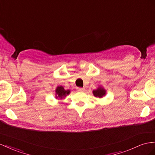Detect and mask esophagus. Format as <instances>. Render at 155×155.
Wrapping results in <instances>:
<instances>
[{"mask_svg": "<svg viewBox=\"0 0 155 155\" xmlns=\"http://www.w3.org/2000/svg\"><path fill=\"white\" fill-rule=\"evenodd\" d=\"M77 91L79 92H83L85 91V88L84 87H77Z\"/></svg>", "mask_w": 155, "mask_h": 155, "instance_id": "obj_1", "label": "esophagus"}]
</instances>
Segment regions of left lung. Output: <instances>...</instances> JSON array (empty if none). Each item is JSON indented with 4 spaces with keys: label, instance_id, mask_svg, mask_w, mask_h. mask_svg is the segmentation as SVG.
Returning a JSON list of instances; mask_svg holds the SVG:
<instances>
[{
    "label": "left lung",
    "instance_id": "8db88e82",
    "mask_svg": "<svg viewBox=\"0 0 155 155\" xmlns=\"http://www.w3.org/2000/svg\"><path fill=\"white\" fill-rule=\"evenodd\" d=\"M93 93L95 97L98 98H102L104 96H105L106 94V90L102 87H99L97 89L94 90L93 91Z\"/></svg>",
    "mask_w": 155,
    "mask_h": 155
}]
</instances>
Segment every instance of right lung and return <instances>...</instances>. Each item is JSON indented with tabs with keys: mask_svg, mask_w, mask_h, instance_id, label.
Here are the masks:
<instances>
[{
	"mask_svg": "<svg viewBox=\"0 0 155 155\" xmlns=\"http://www.w3.org/2000/svg\"><path fill=\"white\" fill-rule=\"evenodd\" d=\"M56 98L62 99L70 94V90H65L62 86H58L55 90Z\"/></svg>",
	"mask_w": 155,
	"mask_h": 155,
	"instance_id": "obj_1",
	"label": "right lung"
}]
</instances>
